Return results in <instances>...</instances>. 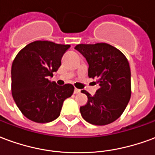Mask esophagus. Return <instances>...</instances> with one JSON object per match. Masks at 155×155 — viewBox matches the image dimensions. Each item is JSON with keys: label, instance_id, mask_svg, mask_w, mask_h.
<instances>
[{"label": "esophagus", "instance_id": "1", "mask_svg": "<svg viewBox=\"0 0 155 155\" xmlns=\"http://www.w3.org/2000/svg\"><path fill=\"white\" fill-rule=\"evenodd\" d=\"M80 92H81V90H79V89H76V88L74 89V94H79Z\"/></svg>", "mask_w": 155, "mask_h": 155}]
</instances>
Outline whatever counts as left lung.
<instances>
[{"label": "left lung", "mask_w": 155, "mask_h": 155, "mask_svg": "<svg viewBox=\"0 0 155 155\" xmlns=\"http://www.w3.org/2000/svg\"><path fill=\"white\" fill-rule=\"evenodd\" d=\"M74 49L86 59L89 77L100 85L93 96L82 91L88 101L80 108L81 115L95 125L114 122L123 114L131 96L129 61L120 50L106 43L79 44Z\"/></svg>", "instance_id": "8db88e82"}]
</instances>
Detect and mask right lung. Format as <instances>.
<instances>
[{
    "label": "right lung",
    "mask_w": 155,
    "mask_h": 155,
    "mask_svg": "<svg viewBox=\"0 0 155 155\" xmlns=\"http://www.w3.org/2000/svg\"><path fill=\"white\" fill-rule=\"evenodd\" d=\"M70 47V45L36 41L25 45L14 59L12 96L29 120L48 123L57 119L64 101L73 94L74 87L71 84L61 86L48 79L57 71L61 58Z\"/></svg>",
    "instance_id": "1"
}]
</instances>
